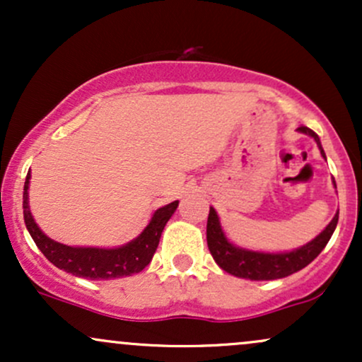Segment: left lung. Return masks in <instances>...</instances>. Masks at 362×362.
<instances>
[{
	"label": "left lung",
	"instance_id": "1",
	"mask_svg": "<svg viewBox=\"0 0 362 362\" xmlns=\"http://www.w3.org/2000/svg\"><path fill=\"white\" fill-rule=\"evenodd\" d=\"M298 131L305 132L317 141L318 148L322 149L320 144V138L317 132L311 129L301 126ZM322 155L325 158V153L322 149ZM335 184V182H334ZM339 221V213L334 216L325 230L320 233L317 238L311 240L310 243L303 245L301 248H296L293 252L286 253H262V252H252L245 250V248H238L235 245L228 242L224 236L221 224H219L218 214L211 207L209 216H207V247H209L211 255L216 260V264L223 269V271L233 274L236 277H243V279L252 281H271V279H281V277L291 276V274L301 271L303 267L310 264L320 255V252L325 248V245L334 235L335 226Z\"/></svg>",
	"mask_w": 362,
	"mask_h": 362
}]
</instances>
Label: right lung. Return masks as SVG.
<instances>
[{"instance_id":"right-lung-1","label":"right lung","mask_w":362,"mask_h":362,"mask_svg":"<svg viewBox=\"0 0 362 362\" xmlns=\"http://www.w3.org/2000/svg\"><path fill=\"white\" fill-rule=\"evenodd\" d=\"M28 180L30 173H27L23 185V219L28 233L39 250L52 262L56 267L62 271L73 274V276L85 277V279L100 281V279H115V277L131 276V274L141 272L151 262L155 255L158 243H160L161 231L165 224L175 213L178 201L170 202L165 207H160L153 214L151 221L138 238L132 240L131 243L124 245L119 248H76L68 247L54 242V240L45 236L39 230L34 218H32L30 209H28Z\"/></svg>"}]
</instances>
